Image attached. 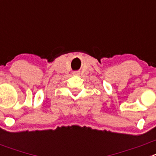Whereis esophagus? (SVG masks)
Returning a JSON list of instances; mask_svg holds the SVG:
<instances>
[{"mask_svg":"<svg viewBox=\"0 0 156 156\" xmlns=\"http://www.w3.org/2000/svg\"><path fill=\"white\" fill-rule=\"evenodd\" d=\"M73 75H75V76L79 75V73H78V72H74V73H73Z\"/></svg>","mask_w":156,"mask_h":156,"instance_id":"obj_1","label":"esophagus"}]
</instances>
